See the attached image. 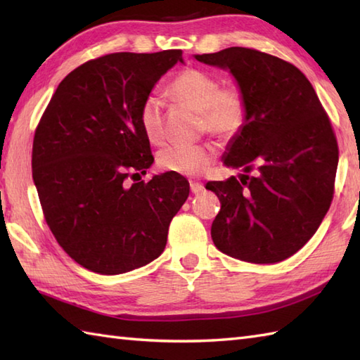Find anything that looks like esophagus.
<instances>
[{
    "instance_id": "1",
    "label": "esophagus",
    "mask_w": 360,
    "mask_h": 360,
    "mask_svg": "<svg viewBox=\"0 0 360 360\" xmlns=\"http://www.w3.org/2000/svg\"><path fill=\"white\" fill-rule=\"evenodd\" d=\"M190 190H192L193 195H200L202 190H204V186L201 184V182H196V181H192L190 182Z\"/></svg>"
}]
</instances>
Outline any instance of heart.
<instances>
[{
	"instance_id": "heart-1",
	"label": "heart",
	"mask_w": 360,
	"mask_h": 360,
	"mask_svg": "<svg viewBox=\"0 0 360 360\" xmlns=\"http://www.w3.org/2000/svg\"><path fill=\"white\" fill-rule=\"evenodd\" d=\"M172 93L179 102L201 112V128L221 139L235 136L246 120V102L240 91L221 89L217 77L196 68H188L174 79ZM162 106V98L150 94L139 111L141 127L153 143L164 141ZM213 158L215 151L210 145L172 143L159 153L158 164L168 173L195 176L202 173Z\"/></svg>"
}]
</instances>
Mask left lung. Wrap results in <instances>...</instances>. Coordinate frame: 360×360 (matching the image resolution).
<instances>
[{
  "mask_svg": "<svg viewBox=\"0 0 360 360\" xmlns=\"http://www.w3.org/2000/svg\"><path fill=\"white\" fill-rule=\"evenodd\" d=\"M193 57L231 72L246 102V120L223 155L238 178L205 184L221 202L212 240L243 262H283L331 205L339 164L331 122L309 80L285 60L248 48Z\"/></svg>",
  "mask_w": 360,
  "mask_h": 360,
  "instance_id": "obj_1",
  "label": "left lung"
}]
</instances>
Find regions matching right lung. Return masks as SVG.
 <instances>
[{"mask_svg": "<svg viewBox=\"0 0 360 360\" xmlns=\"http://www.w3.org/2000/svg\"><path fill=\"white\" fill-rule=\"evenodd\" d=\"M182 51L116 52L75 68L37 127L32 178L44 219L75 263L102 275L129 272L162 254L188 181L160 173L139 111Z\"/></svg>", "mask_w": 360, "mask_h": 360, "instance_id": "add662e5", "label": "right lung"}]
</instances>
